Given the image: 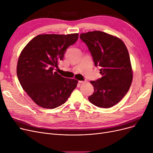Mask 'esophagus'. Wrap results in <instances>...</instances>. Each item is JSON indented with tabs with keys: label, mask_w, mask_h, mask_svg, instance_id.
<instances>
[{
	"label": "esophagus",
	"mask_w": 153,
	"mask_h": 153,
	"mask_svg": "<svg viewBox=\"0 0 153 153\" xmlns=\"http://www.w3.org/2000/svg\"><path fill=\"white\" fill-rule=\"evenodd\" d=\"M85 82H86V81H78V83H85Z\"/></svg>",
	"instance_id": "1"
}]
</instances>
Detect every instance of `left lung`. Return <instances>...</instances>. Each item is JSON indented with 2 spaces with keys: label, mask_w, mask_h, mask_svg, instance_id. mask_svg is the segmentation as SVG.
I'll return each instance as SVG.
<instances>
[{
  "label": "left lung",
  "mask_w": 153,
  "mask_h": 153,
  "mask_svg": "<svg viewBox=\"0 0 153 153\" xmlns=\"http://www.w3.org/2000/svg\"><path fill=\"white\" fill-rule=\"evenodd\" d=\"M80 38L88 48L95 66L100 67L102 75L90 82L94 92L88 100L97 107H111L125 96L132 81L127 49L123 41L102 31L82 33Z\"/></svg>",
  "instance_id": "8db88e82"
}]
</instances>
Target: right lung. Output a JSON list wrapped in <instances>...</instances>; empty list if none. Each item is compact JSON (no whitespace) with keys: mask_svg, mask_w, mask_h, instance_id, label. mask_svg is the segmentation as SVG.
Returning a JSON list of instances; mask_svg holds the SVG:
<instances>
[{"mask_svg":"<svg viewBox=\"0 0 153 153\" xmlns=\"http://www.w3.org/2000/svg\"><path fill=\"white\" fill-rule=\"evenodd\" d=\"M78 34H39L30 40L18 59L17 75L23 90L39 106L58 107L67 100L78 81L54 71Z\"/></svg>","mask_w":153,"mask_h":153,"instance_id":"right-lung-1","label":"right lung"}]
</instances>
